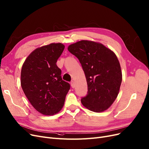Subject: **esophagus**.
Listing matches in <instances>:
<instances>
[{
	"label": "esophagus",
	"mask_w": 149,
	"mask_h": 149,
	"mask_svg": "<svg viewBox=\"0 0 149 149\" xmlns=\"http://www.w3.org/2000/svg\"><path fill=\"white\" fill-rule=\"evenodd\" d=\"M70 85H71V86H72V88H75V82L74 81H72L71 82H70Z\"/></svg>",
	"instance_id": "1"
}]
</instances>
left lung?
<instances>
[{
  "mask_svg": "<svg viewBox=\"0 0 149 149\" xmlns=\"http://www.w3.org/2000/svg\"><path fill=\"white\" fill-rule=\"evenodd\" d=\"M68 49L79 60L85 72L88 94L81 100L85 107L95 112L106 111L119 93L122 73L115 53L100 42L82 40Z\"/></svg>",
  "mask_w": 149,
  "mask_h": 149,
  "instance_id": "1",
  "label": "left lung"
}]
</instances>
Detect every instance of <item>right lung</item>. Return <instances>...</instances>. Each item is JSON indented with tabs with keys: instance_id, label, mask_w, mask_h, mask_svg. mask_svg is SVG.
<instances>
[{
	"instance_id": "add662e5",
	"label": "right lung",
	"mask_w": 149,
	"mask_h": 149,
	"mask_svg": "<svg viewBox=\"0 0 149 149\" xmlns=\"http://www.w3.org/2000/svg\"><path fill=\"white\" fill-rule=\"evenodd\" d=\"M64 45L52 43L35 49L27 57L21 71V85L37 111L45 115L58 113L63 107L70 85L63 80L56 65Z\"/></svg>"
}]
</instances>
